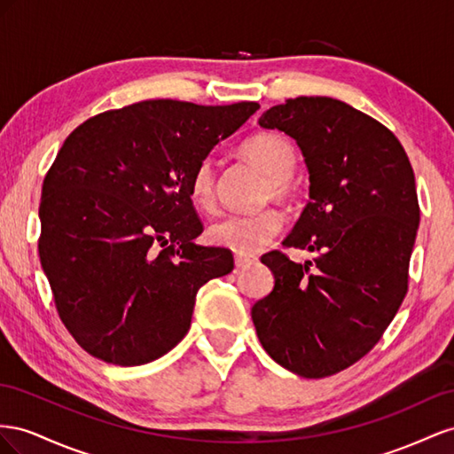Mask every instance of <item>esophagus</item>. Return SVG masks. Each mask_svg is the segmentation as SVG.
Segmentation results:
<instances>
[{
  "mask_svg": "<svg viewBox=\"0 0 454 454\" xmlns=\"http://www.w3.org/2000/svg\"><path fill=\"white\" fill-rule=\"evenodd\" d=\"M256 261L254 256H247V254H236L234 256V262H236V268H245V266H249V264H253Z\"/></svg>",
  "mask_w": 454,
  "mask_h": 454,
  "instance_id": "34e87169",
  "label": "esophagus"
}]
</instances>
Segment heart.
Instances as JSON below:
<instances>
[{"label":"heart","instance_id":"1","mask_svg":"<svg viewBox=\"0 0 454 454\" xmlns=\"http://www.w3.org/2000/svg\"><path fill=\"white\" fill-rule=\"evenodd\" d=\"M258 169L268 175L262 186L264 200L285 201L293 198V173L299 165V155L287 138L276 133H258L247 138L239 148ZM190 198L203 211H213L216 203V167L213 160L198 163L190 176ZM283 226L281 215L264 207L253 213L228 215L209 226V241L216 247H224L238 254H254L274 239Z\"/></svg>","mask_w":454,"mask_h":454}]
</instances>
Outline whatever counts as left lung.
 <instances>
[{
    "mask_svg": "<svg viewBox=\"0 0 454 454\" xmlns=\"http://www.w3.org/2000/svg\"><path fill=\"white\" fill-rule=\"evenodd\" d=\"M258 123L302 150L312 201L283 247L317 256L296 264L264 254L276 285L251 317L276 364L331 377L371 352L407 294L420 223L412 167L390 129L336 98H289Z\"/></svg>",
    "mask_w": 454,
    "mask_h": 454,
    "instance_id": "1",
    "label": "left lung"
}]
</instances>
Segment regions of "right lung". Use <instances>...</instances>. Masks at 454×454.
<instances>
[{
	"instance_id": "obj_1",
	"label": "right lung",
	"mask_w": 454,
	"mask_h": 454,
	"mask_svg": "<svg viewBox=\"0 0 454 454\" xmlns=\"http://www.w3.org/2000/svg\"><path fill=\"white\" fill-rule=\"evenodd\" d=\"M261 108L158 98L89 118L45 175L37 249L57 312L85 352L135 367L190 329L200 287L234 270L193 243L203 224L190 176Z\"/></svg>"
}]
</instances>
